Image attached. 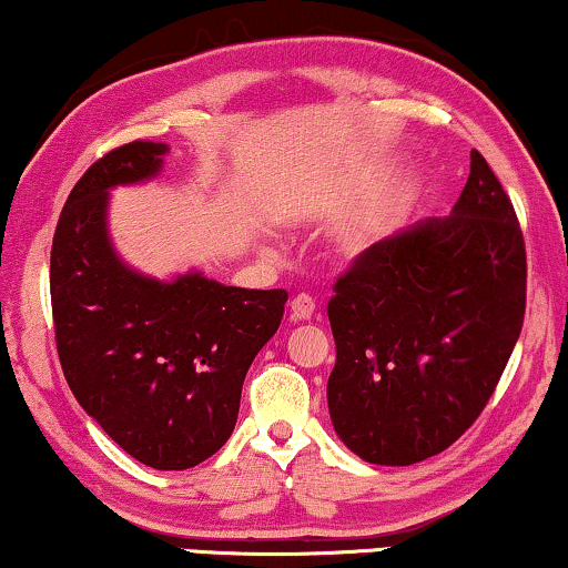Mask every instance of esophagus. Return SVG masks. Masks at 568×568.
<instances>
[{
    "instance_id": "obj_1",
    "label": "esophagus",
    "mask_w": 568,
    "mask_h": 568,
    "mask_svg": "<svg viewBox=\"0 0 568 568\" xmlns=\"http://www.w3.org/2000/svg\"><path fill=\"white\" fill-rule=\"evenodd\" d=\"M290 310L294 321H310V317L315 315V300L310 297V294H297V297L292 300Z\"/></svg>"
}]
</instances>
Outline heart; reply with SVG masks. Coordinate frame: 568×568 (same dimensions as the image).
Returning a JSON list of instances; mask_svg holds the SVG:
<instances>
[{
  "label": "heart",
  "mask_w": 568,
  "mask_h": 568,
  "mask_svg": "<svg viewBox=\"0 0 568 568\" xmlns=\"http://www.w3.org/2000/svg\"><path fill=\"white\" fill-rule=\"evenodd\" d=\"M369 237H372V232L369 230H354V232H348V235L344 237V243H341V247H344V253L346 255H359V253H364V247L369 245Z\"/></svg>",
  "instance_id": "b5f03b06"
}]
</instances>
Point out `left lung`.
Here are the masks:
<instances>
[{
    "mask_svg": "<svg viewBox=\"0 0 568 568\" xmlns=\"http://www.w3.org/2000/svg\"><path fill=\"white\" fill-rule=\"evenodd\" d=\"M525 290L515 206L473 150L449 216L379 240L336 282L328 410L341 442L395 468L463 437L517 344Z\"/></svg>",
    "mask_w": 568,
    "mask_h": 568,
    "instance_id": "obj_1",
    "label": "left lung"
}]
</instances>
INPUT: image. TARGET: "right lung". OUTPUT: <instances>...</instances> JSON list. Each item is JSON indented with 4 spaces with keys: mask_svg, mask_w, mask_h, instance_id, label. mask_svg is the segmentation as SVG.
<instances>
[{
    "mask_svg": "<svg viewBox=\"0 0 568 568\" xmlns=\"http://www.w3.org/2000/svg\"><path fill=\"white\" fill-rule=\"evenodd\" d=\"M168 152L123 144L77 181L53 232L51 310L84 414L139 463L185 470L230 439L286 292L224 286L201 271L154 278L121 261L108 232L111 189L158 178Z\"/></svg>",
    "mask_w": 568,
    "mask_h": 568,
    "instance_id": "right-lung-1",
    "label": "right lung"
}]
</instances>
